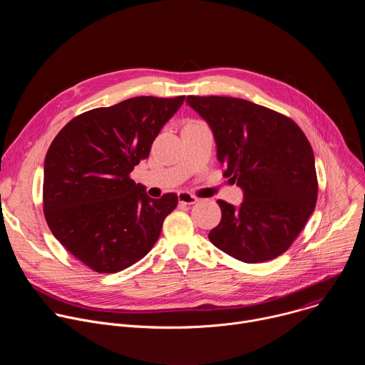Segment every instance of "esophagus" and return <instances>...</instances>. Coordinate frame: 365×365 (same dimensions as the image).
I'll use <instances>...</instances> for the list:
<instances>
[{"label": "esophagus", "instance_id": "34e87169", "mask_svg": "<svg viewBox=\"0 0 365 365\" xmlns=\"http://www.w3.org/2000/svg\"><path fill=\"white\" fill-rule=\"evenodd\" d=\"M178 197H179V202L183 203V205H193V203H196L199 200L195 195L187 193V192H179Z\"/></svg>", "mask_w": 365, "mask_h": 365}]
</instances>
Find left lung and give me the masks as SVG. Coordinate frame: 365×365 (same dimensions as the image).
I'll return each mask as SVG.
<instances>
[{
	"instance_id": "obj_1",
	"label": "left lung",
	"mask_w": 365,
	"mask_h": 365,
	"mask_svg": "<svg viewBox=\"0 0 365 365\" xmlns=\"http://www.w3.org/2000/svg\"><path fill=\"white\" fill-rule=\"evenodd\" d=\"M212 128L218 160L244 192L240 207L218 200L222 218L211 242L244 263L282 255L315 211V155L289 117L231 96L186 98Z\"/></svg>"
}]
</instances>
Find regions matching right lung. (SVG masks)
<instances>
[{"instance_id": "right-lung-1", "label": "right lung", "mask_w": 365, "mask_h": 365, "mask_svg": "<svg viewBox=\"0 0 365 365\" xmlns=\"http://www.w3.org/2000/svg\"><path fill=\"white\" fill-rule=\"evenodd\" d=\"M185 96H135L71 120L44 159L43 211L55 238L96 273H117L159 240L176 193L153 199L130 173Z\"/></svg>"}]
</instances>
